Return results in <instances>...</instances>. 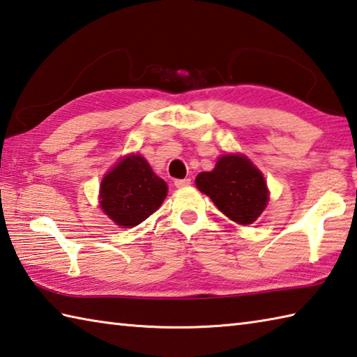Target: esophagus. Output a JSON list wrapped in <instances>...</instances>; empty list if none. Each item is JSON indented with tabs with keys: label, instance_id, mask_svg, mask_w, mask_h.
Listing matches in <instances>:
<instances>
[{
	"label": "esophagus",
	"instance_id": "1",
	"mask_svg": "<svg viewBox=\"0 0 357 357\" xmlns=\"http://www.w3.org/2000/svg\"><path fill=\"white\" fill-rule=\"evenodd\" d=\"M192 184V181L188 179V178H185V179H176L174 181V187H178V188H184V187H188Z\"/></svg>",
	"mask_w": 357,
	"mask_h": 357
}]
</instances>
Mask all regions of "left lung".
Returning <instances> with one entry per match:
<instances>
[{"mask_svg": "<svg viewBox=\"0 0 357 357\" xmlns=\"http://www.w3.org/2000/svg\"><path fill=\"white\" fill-rule=\"evenodd\" d=\"M197 187L238 225H252L269 201L261 172L243 155H225L212 172L197 176Z\"/></svg>", "mask_w": 357, "mask_h": 357, "instance_id": "obj_1", "label": "left lung"}]
</instances>
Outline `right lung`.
<instances>
[{"label": "right lung", "instance_id": "add662e5", "mask_svg": "<svg viewBox=\"0 0 357 357\" xmlns=\"http://www.w3.org/2000/svg\"><path fill=\"white\" fill-rule=\"evenodd\" d=\"M167 197V184L141 155H128L100 184V208L117 226L135 227L155 213Z\"/></svg>", "mask_w": 357, "mask_h": 357}]
</instances>
